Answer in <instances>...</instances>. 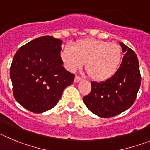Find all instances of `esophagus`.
Returning <instances> with one entry per match:
<instances>
[{"label": "esophagus", "mask_w": 150, "mask_h": 150, "mask_svg": "<svg viewBox=\"0 0 150 150\" xmlns=\"http://www.w3.org/2000/svg\"><path fill=\"white\" fill-rule=\"evenodd\" d=\"M81 78H80V77L78 76H75V79H74V83H78V82L81 81Z\"/></svg>", "instance_id": "obj_1"}]
</instances>
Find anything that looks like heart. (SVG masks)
Segmentation results:
<instances>
[{"label": "heart", "mask_w": 150, "mask_h": 150, "mask_svg": "<svg viewBox=\"0 0 150 150\" xmlns=\"http://www.w3.org/2000/svg\"><path fill=\"white\" fill-rule=\"evenodd\" d=\"M65 68L75 72L85 62V69L91 78L103 81L115 74L121 64L122 51L118 44L96 39H83L74 47L67 45L61 52Z\"/></svg>", "instance_id": "heart-1"}]
</instances>
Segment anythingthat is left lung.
Returning a JSON list of instances; mask_svg holds the SVG:
<instances>
[{"label": "left lung", "mask_w": 150, "mask_h": 150, "mask_svg": "<svg viewBox=\"0 0 150 150\" xmlns=\"http://www.w3.org/2000/svg\"><path fill=\"white\" fill-rule=\"evenodd\" d=\"M119 43L125 54L117 72L105 81H92L90 93L83 98L92 113L105 118L128 110L135 102L141 86L136 54L124 43Z\"/></svg>", "instance_id": "obj_1"}]
</instances>
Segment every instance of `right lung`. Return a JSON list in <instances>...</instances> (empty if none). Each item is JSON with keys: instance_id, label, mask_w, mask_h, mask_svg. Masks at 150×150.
I'll return each instance as SVG.
<instances>
[{"instance_id": "right-lung-1", "label": "right lung", "mask_w": 150, "mask_h": 150, "mask_svg": "<svg viewBox=\"0 0 150 150\" xmlns=\"http://www.w3.org/2000/svg\"><path fill=\"white\" fill-rule=\"evenodd\" d=\"M62 40L43 36L17 51L10 67L15 100L29 111L42 113L53 108L75 75L63 67Z\"/></svg>"}]
</instances>
